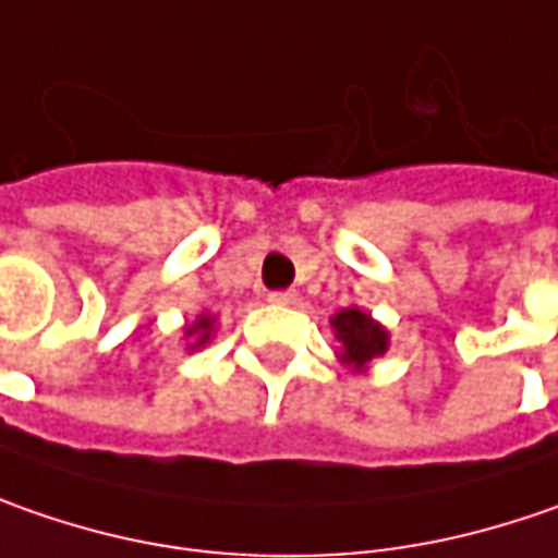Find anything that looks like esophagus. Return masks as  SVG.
I'll return each mask as SVG.
<instances>
[{"label":"esophagus","mask_w":558,"mask_h":558,"mask_svg":"<svg viewBox=\"0 0 558 558\" xmlns=\"http://www.w3.org/2000/svg\"><path fill=\"white\" fill-rule=\"evenodd\" d=\"M268 303L296 305L300 303V293H296V290H275V293H268Z\"/></svg>","instance_id":"34e87169"}]
</instances>
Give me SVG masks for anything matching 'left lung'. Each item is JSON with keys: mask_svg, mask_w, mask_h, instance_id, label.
Returning <instances> with one entry per match:
<instances>
[{"mask_svg": "<svg viewBox=\"0 0 558 558\" xmlns=\"http://www.w3.org/2000/svg\"><path fill=\"white\" fill-rule=\"evenodd\" d=\"M330 327H333V337L340 340V359L352 365L355 372H362L372 359L384 355L387 347H390V333L384 327L377 325L375 318L362 308H343L330 318Z\"/></svg>", "mask_w": 558, "mask_h": 558, "instance_id": "left-lung-1", "label": "left lung"}]
</instances>
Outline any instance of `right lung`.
Here are the masks:
<instances>
[{
  "instance_id": "obj_1",
  "label": "right lung",
  "mask_w": 558,
  "mask_h": 558,
  "mask_svg": "<svg viewBox=\"0 0 558 558\" xmlns=\"http://www.w3.org/2000/svg\"><path fill=\"white\" fill-rule=\"evenodd\" d=\"M211 325H215V318H211V315H199V318H196V325L186 327V337H196V343H190V350L206 347L208 337H211Z\"/></svg>"
}]
</instances>
